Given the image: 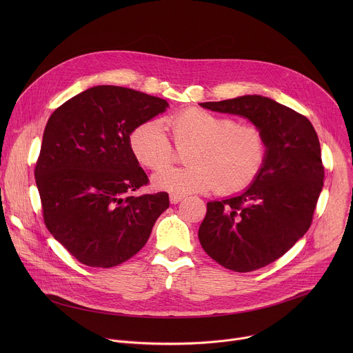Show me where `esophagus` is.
Instances as JSON below:
<instances>
[{"label":"esophagus","mask_w":353,"mask_h":353,"mask_svg":"<svg viewBox=\"0 0 353 353\" xmlns=\"http://www.w3.org/2000/svg\"><path fill=\"white\" fill-rule=\"evenodd\" d=\"M170 203L172 204H177V203H180V201L184 198V195H181V194H170Z\"/></svg>","instance_id":"esophagus-1"}]
</instances>
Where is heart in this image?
Here are the masks:
<instances>
[{"label": "heart", "instance_id": "b5f03b06", "mask_svg": "<svg viewBox=\"0 0 353 353\" xmlns=\"http://www.w3.org/2000/svg\"><path fill=\"white\" fill-rule=\"evenodd\" d=\"M166 125L177 146L191 145L187 168H161L173 162L174 149L158 120H148L130 134L137 161L148 169L163 170L152 177L159 190L194 192L218 185L232 194L253 184L265 166L268 142L254 124H237L230 116L188 108L169 116Z\"/></svg>", "mask_w": 353, "mask_h": 353}]
</instances>
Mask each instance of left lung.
<instances>
[{"label": "left lung", "instance_id": "obj_1", "mask_svg": "<svg viewBox=\"0 0 353 353\" xmlns=\"http://www.w3.org/2000/svg\"><path fill=\"white\" fill-rule=\"evenodd\" d=\"M199 105L243 116L265 134L261 174L240 195L208 203L198 230L201 245L218 264L256 271L282 257L312 225L324 180L317 132L303 114L260 94Z\"/></svg>", "mask_w": 353, "mask_h": 353}]
</instances>
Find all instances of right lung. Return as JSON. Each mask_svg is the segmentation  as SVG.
<instances>
[{
  "mask_svg": "<svg viewBox=\"0 0 353 353\" xmlns=\"http://www.w3.org/2000/svg\"><path fill=\"white\" fill-rule=\"evenodd\" d=\"M165 99L100 85L50 116L34 168L48 232L88 267L112 268L145 245L169 208L168 192L132 195L149 183L130 134L163 113Z\"/></svg>",
  "mask_w": 353,
  "mask_h": 353,
  "instance_id": "right-lung-1",
  "label": "right lung"
}]
</instances>
